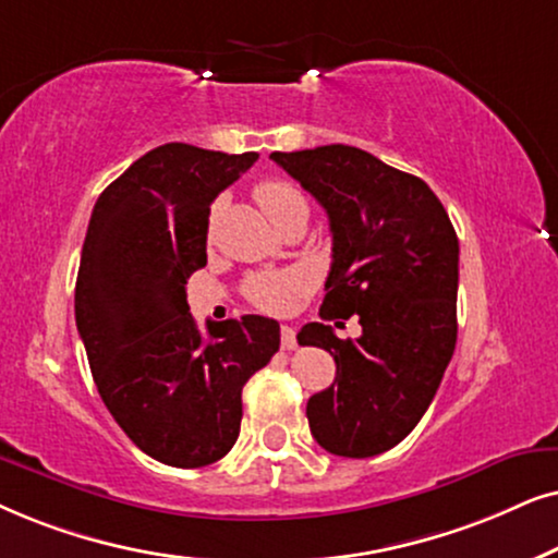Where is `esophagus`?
<instances>
[{
    "mask_svg": "<svg viewBox=\"0 0 558 558\" xmlns=\"http://www.w3.org/2000/svg\"><path fill=\"white\" fill-rule=\"evenodd\" d=\"M280 344H283V349H288V352L299 347V341H295L293 326H283V329H280Z\"/></svg>",
    "mask_w": 558,
    "mask_h": 558,
    "instance_id": "esophagus-1",
    "label": "esophagus"
}]
</instances>
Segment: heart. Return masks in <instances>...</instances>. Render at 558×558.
<instances>
[{
	"label": "heart",
	"mask_w": 558,
	"mask_h": 558,
	"mask_svg": "<svg viewBox=\"0 0 558 558\" xmlns=\"http://www.w3.org/2000/svg\"><path fill=\"white\" fill-rule=\"evenodd\" d=\"M255 198L272 225H278V221H283L295 211H308L306 196H303L299 185L283 181V178H270V181L259 183L255 189ZM214 219H217V209L211 211V227ZM299 291L301 280L293 272H259L247 280V295L252 303H257L265 311H286Z\"/></svg>",
	"instance_id": "1"
}]
</instances>
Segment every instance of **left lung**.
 <instances>
[{
	"mask_svg": "<svg viewBox=\"0 0 558 558\" xmlns=\"http://www.w3.org/2000/svg\"><path fill=\"white\" fill-rule=\"evenodd\" d=\"M270 158L329 214L331 270L318 316L356 314L362 326L356 339L318 322L299 331V344L337 362L331 388L308 398L311 434L329 454H383L415 428L454 354L457 232L421 178L360 147Z\"/></svg>",
	"mask_w": 558,
	"mask_h": 558,
	"instance_id": "obj_1",
	"label": "left lung"
}]
</instances>
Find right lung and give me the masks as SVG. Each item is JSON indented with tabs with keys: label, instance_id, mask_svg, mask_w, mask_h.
Here are the masks:
<instances>
[{
	"label": "right lung",
	"instance_id": "1",
	"mask_svg": "<svg viewBox=\"0 0 558 558\" xmlns=\"http://www.w3.org/2000/svg\"><path fill=\"white\" fill-rule=\"evenodd\" d=\"M255 160L155 147L104 189L81 250L76 326L104 405L135 447L181 470L234 447L244 383L280 347L265 316L206 322L204 337L185 301L206 265L211 202Z\"/></svg>",
	"mask_w": 558,
	"mask_h": 558
}]
</instances>
